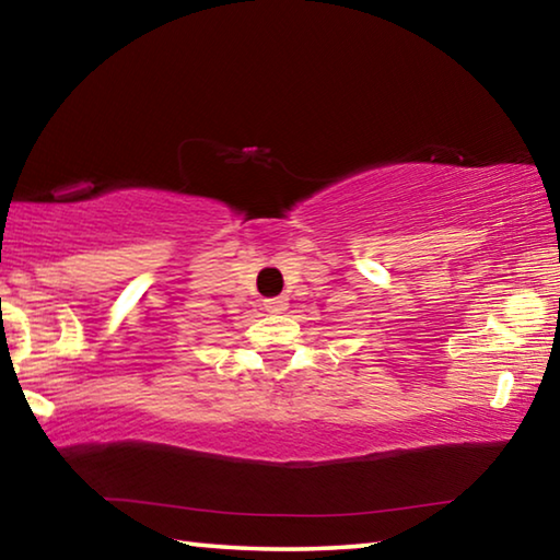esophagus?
I'll return each instance as SVG.
<instances>
[{"instance_id": "34e87169", "label": "esophagus", "mask_w": 560, "mask_h": 560, "mask_svg": "<svg viewBox=\"0 0 560 560\" xmlns=\"http://www.w3.org/2000/svg\"><path fill=\"white\" fill-rule=\"evenodd\" d=\"M264 308L269 311V314H281V311L289 308V299L287 296H273L264 301Z\"/></svg>"}]
</instances>
